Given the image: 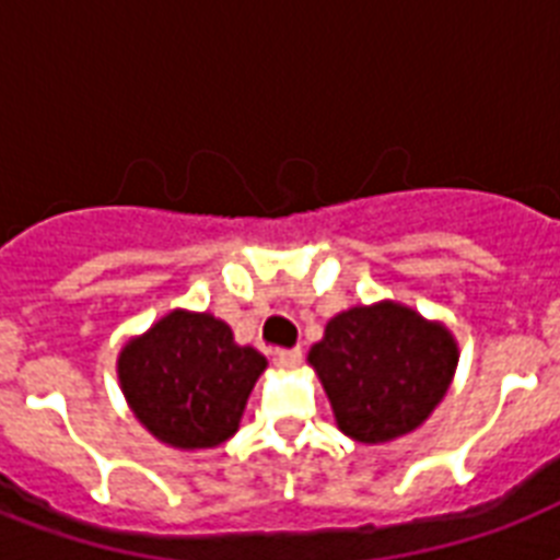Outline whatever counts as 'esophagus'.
<instances>
[{"instance_id":"esophagus-1","label":"esophagus","mask_w":560,"mask_h":560,"mask_svg":"<svg viewBox=\"0 0 560 560\" xmlns=\"http://www.w3.org/2000/svg\"><path fill=\"white\" fill-rule=\"evenodd\" d=\"M276 366L279 369H299L302 366V349H288V351H276Z\"/></svg>"}]
</instances>
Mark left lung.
Wrapping results in <instances>:
<instances>
[{"instance_id":"obj_1","label":"left lung","mask_w":560,"mask_h":560,"mask_svg":"<svg viewBox=\"0 0 560 560\" xmlns=\"http://www.w3.org/2000/svg\"><path fill=\"white\" fill-rule=\"evenodd\" d=\"M307 363L342 433L383 444L424 424L447 395L459 349L442 323L398 302H377L334 316Z\"/></svg>"}]
</instances>
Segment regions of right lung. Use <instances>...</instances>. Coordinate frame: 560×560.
Returning a JSON list of instances; mask_svg holds the SVG:
<instances>
[{
  "instance_id": "add662e5",
  "label": "right lung",
  "mask_w": 560,
  "mask_h": 560,
  "mask_svg": "<svg viewBox=\"0 0 560 560\" xmlns=\"http://www.w3.org/2000/svg\"><path fill=\"white\" fill-rule=\"evenodd\" d=\"M267 358L237 346L223 319L171 311L118 354V383L133 416L162 444L206 451L235 435Z\"/></svg>"
}]
</instances>
